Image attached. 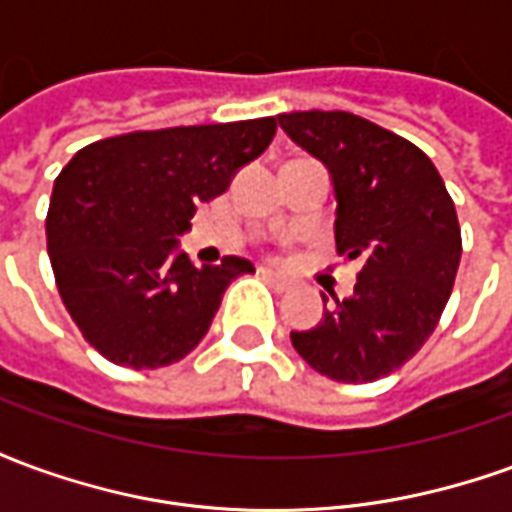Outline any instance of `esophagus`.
<instances>
[{
  "instance_id": "obj_1",
  "label": "esophagus",
  "mask_w": 512,
  "mask_h": 512,
  "mask_svg": "<svg viewBox=\"0 0 512 512\" xmlns=\"http://www.w3.org/2000/svg\"><path fill=\"white\" fill-rule=\"evenodd\" d=\"M263 277L274 285L277 290H288L290 288V279L282 277V274H277V271H271V268H263Z\"/></svg>"
}]
</instances>
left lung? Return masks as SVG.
Masks as SVG:
<instances>
[{"label": "left lung", "mask_w": 512, "mask_h": 512, "mask_svg": "<svg viewBox=\"0 0 512 512\" xmlns=\"http://www.w3.org/2000/svg\"><path fill=\"white\" fill-rule=\"evenodd\" d=\"M277 120L329 169L337 252L362 260L354 293L290 332L293 348L332 381H378L417 354L447 307L461 263L455 205L417 145L365 117L312 109Z\"/></svg>", "instance_id": "obj_1"}]
</instances>
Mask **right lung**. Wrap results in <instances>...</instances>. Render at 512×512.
<instances>
[{
  "label": "right lung",
  "instance_id": "obj_1",
  "mask_svg": "<svg viewBox=\"0 0 512 512\" xmlns=\"http://www.w3.org/2000/svg\"><path fill=\"white\" fill-rule=\"evenodd\" d=\"M277 134V117L134 131L82 147L54 180L46 238L62 304L115 365L156 370L191 354L227 285L255 266H194L180 249L200 202Z\"/></svg>",
  "mask_w": 512,
  "mask_h": 512
}]
</instances>
